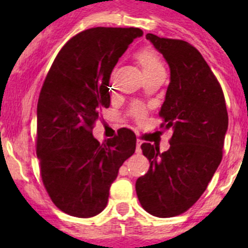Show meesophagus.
I'll list each match as a JSON object with an SVG mask.
<instances>
[{
  "label": "esophagus",
  "mask_w": 248,
  "mask_h": 248,
  "mask_svg": "<svg viewBox=\"0 0 248 248\" xmlns=\"http://www.w3.org/2000/svg\"><path fill=\"white\" fill-rule=\"evenodd\" d=\"M140 145H141V142L139 141H137V149H136V151H137V154H140V152H141V149H140Z\"/></svg>",
  "instance_id": "1"
}]
</instances>
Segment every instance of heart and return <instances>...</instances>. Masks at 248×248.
<instances>
[{"mask_svg":"<svg viewBox=\"0 0 248 248\" xmlns=\"http://www.w3.org/2000/svg\"><path fill=\"white\" fill-rule=\"evenodd\" d=\"M136 60L142 68L145 77L152 76V74L158 73V72H164L163 64H162L158 54L152 51V50L144 49L141 51L137 52ZM133 114L136 117H141L142 114H144V110L140 106H136L133 108Z\"/></svg>","mask_w":248,"mask_h":248,"instance_id":"heart-1","label":"heart"}]
</instances>
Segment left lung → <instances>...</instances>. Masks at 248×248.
Segmentation results:
<instances>
[{
	"mask_svg": "<svg viewBox=\"0 0 248 248\" xmlns=\"http://www.w3.org/2000/svg\"><path fill=\"white\" fill-rule=\"evenodd\" d=\"M146 39L170 68L159 117L172 136L163 154L150 142L141 145L150 168L136 191L145 211L167 218L187 211L206 189L222 161L228 112L221 85L196 47L152 33Z\"/></svg>",
	"mask_w": 248,
	"mask_h": 248,
	"instance_id": "left-lung-1",
	"label": "left lung"
}]
</instances>
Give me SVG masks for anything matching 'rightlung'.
<instances>
[{
  "mask_svg": "<svg viewBox=\"0 0 248 248\" xmlns=\"http://www.w3.org/2000/svg\"><path fill=\"white\" fill-rule=\"evenodd\" d=\"M137 27H93L69 39L52 62L37 104V157L47 194L80 218L107 206L120 167L136 151V134L122 128L99 144L92 128L109 108L110 74Z\"/></svg>",
  "mask_w": 248,
  "mask_h": 248,
  "instance_id": "1",
  "label": "right lung"
}]
</instances>
